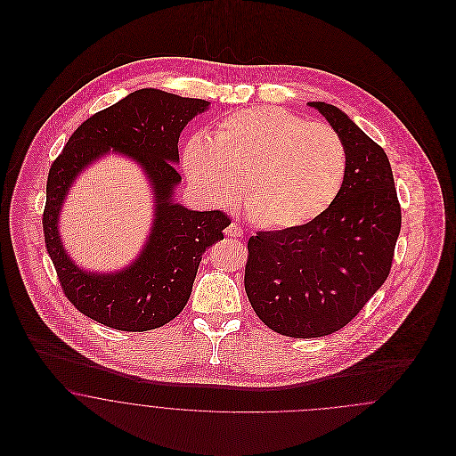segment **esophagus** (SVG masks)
Here are the masks:
<instances>
[{
    "label": "esophagus",
    "mask_w": 456,
    "mask_h": 456,
    "mask_svg": "<svg viewBox=\"0 0 456 456\" xmlns=\"http://www.w3.org/2000/svg\"><path fill=\"white\" fill-rule=\"evenodd\" d=\"M225 236L227 238H242L244 232H242V227L239 225L238 222H231L227 227H225Z\"/></svg>",
    "instance_id": "1"
}]
</instances>
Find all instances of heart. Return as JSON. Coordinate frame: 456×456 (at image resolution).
I'll list each match as a JSON object with an SVG mask.
<instances>
[{
	"instance_id": "heart-1",
	"label": "heart",
	"mask_w": 456,
	"mask_h": 456,
	"mask_svg": "<svg viewBox=\"0 0 456 456\" xmlns=\"http://www.w3.org/2000/svg\"><path fill=\"white\" fill-rule=\"evenodd\" d=\"M183 167L208 203L225 207L240 193L263 227L292 229L333 205L346 181L347 152L325 123L258 106L225 114L210 136L193 134L183 151Z\"/></svg>"
}]
</instances>
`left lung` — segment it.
<instances>
[{
	"label": "left lung",
	"instance_id": "8db88e82",
	"mask_svg": "<svg viewBox=\"0 0 456 456\" xmlns=\"http://www.w3.org/2000/svg\"><path fill=\"white\" fill-rule=\"evenodd\" d=\"M337 131L347 174L322 217L248 240L244 289L270 330L314 338L338 331L388 279L402 208L385 151L340 109L309 102Z\"/></svg>",
	"mask_w": 456,
	"mask_h": 456
}]
</instances>
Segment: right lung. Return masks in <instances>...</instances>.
<instances>
[{"instance_id": "add662e5", "label": "right lung", "mask_w": 456, "mask_h": 456, "mask_svg": "<svg viewBox=\"0 0 456 456\" xmlns=\"http://www.w3.org/2000/svg\"><path fill=\"white\" fill-rule=\"evenodd\" d=\"M208 104L157 88L131 92L84 121L53 162L43 214L45 249L68 301L90 320L121 331L169 323L191 296L201 255L224 239L222 231L231 224L224 212H195L173 200L181 181L173 166L179 160V134ZM110 148L130 154L146 169L156 218L142 255L128 269L106 276L84 273L69 260L57 234V216L74 177Z\"/></svg>"}]
</instances>
